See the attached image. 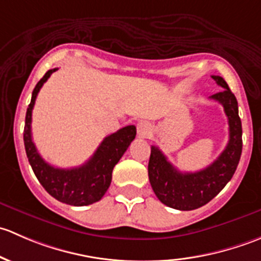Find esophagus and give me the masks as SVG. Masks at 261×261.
<instances>
[{
	"label": "esophagus",
	"instance_id": "34e87169",
	"mask_svg": "<svg viewBox=\"0 0 261 261\" xmlns=\"http://www.w3.org/2000/svg\"><path fill=\"white\" fill-rule=\"evenodd\" d=\"M151 133V126H150L149 122L146 121H141V122L138 123V135L141 136V138H146V136L150 135Z\"/></svg>",
	"mask_w": 261,
	"mask_h": 261
}]
</instances>
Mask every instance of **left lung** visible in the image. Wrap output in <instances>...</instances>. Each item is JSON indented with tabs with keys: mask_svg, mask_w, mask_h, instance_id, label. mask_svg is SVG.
<instances>
[{
	"mask_svg": "<svg viewBox=\"0 0 261 261\" xmlns=\"http://www.w3.org/2000/svg\"><path fill=\"white\" fill-rule=\"evenodd\" d=\"M212 80L223 91L210 98L223 106L230 131L228 143L220 156L199 172L181 173L168 162L159 147L151 146L147 172L152 191L162 203L180 211L199 208L215 198L232 178L243 151V127L235 94L222 77L212 75Z\"/></svg>",
	"mask_w": 261,
	"mask_h": 261,
	"instance_id": "left-lung-1",
	"label": "left lung"
}]
</instances>
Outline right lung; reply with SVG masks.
I'll use <instances>...</instances> for the list:
<instances>
[{"mask_svg": "<svg viewBox=\"0 0 261 261\" xmlns=\"http://www.w3.org/2000/svg\"><path fill=\"white\" fill-rule=\"evenodd\" d=\"M55 70L58 68L48 70L33 91L23 128L26 155L36 178L50 196L70 206H88L98 202L107 192L111 184L112 170L135 139L136 127L134 125L126 126L105 138L91 159L81 167L62 169L50 165L40 156L33 141L31 116L39 91Z\"/></svg>", "mask_w": 261, "mask_h": 261, "instance_id": "right-lung-1", "label": "right lung"}]
</instances>
